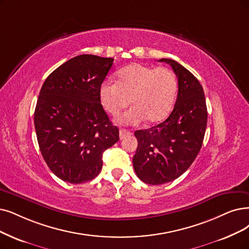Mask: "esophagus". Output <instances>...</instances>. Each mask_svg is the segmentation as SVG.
Returning a JSON list of instances; mask_svg holds the SVG:
<instances>
[{"label":"esophagus","mask_w":249,"mask_h":249,"mask_svg":"<svg viewBox=\"0 0 249 249\" xmlns=\"http://www.w3.org/2000/svg\"><path fill=\"white\" fill-rule=\"evenodd\" d=\"M130 135H131V133H128L124 130L119 131V139H121V140H124V139H125L126 137H128Z\"/></svg>","instance_id":"1"}]
</instances>
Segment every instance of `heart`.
Returning a JSON list of instances; mask_svg holds the SVG:
<instances>
[{
  "mask_svg": "<svg viewBox=\"0 0 249 249\" xmlns=\"http://www.w3.org/2000/svg\"><path fill=\"white\" fill-rule=\"evenodd\" d=\"M177 87V77L171 69L135 63L119 71L117 83H102L100 100L109 113L117 116L131 99L133 107L118 118L123 124L137 125L145 118L149 123H156L171 111Z\"/></svg>",
  "mask_w": 249,
  "mask_h": 249,
  "instance_id": "heart-1",
  "label": "heart"
}]
</instances>
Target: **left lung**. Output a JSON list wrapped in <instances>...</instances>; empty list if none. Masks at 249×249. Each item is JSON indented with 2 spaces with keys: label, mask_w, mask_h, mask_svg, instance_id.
Returning <instances> with one entry per match:
<instances>
[{
  "label": "left lung",
  "mask_w": 249,
  "mask_h": 249,
  "mask_svg": "<svg viewBox=\"0 0 249 249\" xmlns=\"http://www.w3.org/2000/svg\"><path fill=\"white\" fill-rule=\"evenodd\" d=\"M158 61L172 66L178 90L173 111L163 123L135 132L134 170L150 185L172 182L188 170L200 151L207 124L204 92L198 79L172 59Z\"/></svg>",
  "instance_id": "left-lung-1"
}]
</instances>
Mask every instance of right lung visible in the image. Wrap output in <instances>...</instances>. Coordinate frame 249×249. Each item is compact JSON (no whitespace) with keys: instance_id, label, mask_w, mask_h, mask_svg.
I'll return each instance as SVG.
<instances>
[{"instance_id":"right-lung-1","label":"right lung","mask_w":249,"mask_h":249,"mask_svg":"<svg viewBox=\"0 0 249 249\" xmlns=\"http://www.w3.org/2000/svg\"><path fill=\"white\" fill-rule=\"evenodd\" d=\"M113 58L79 55L56 68L39 91L35 127L39 150L62 181L82 184L102 168V155L118 140L100 100Z\"/></svg>"}]
</instances>
